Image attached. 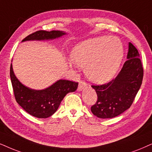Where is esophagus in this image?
Instances as JSON below:
<instances>
[{"label":"esophagus","instance_id":"34e87169","mask_svg":"<svg viewBox=\"0 0 152 152\" xmlns=\"http://www.w3.org/2000/svg\"><path fill=\"white\" fill-rule=\"evenodd\" d=\"M87 87V84L85 81L83 80H81V81L79 82V84H78V91H81L83 89Z\"/></svg>","mask_w":152,"mask_h":152}]
</instances>
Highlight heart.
Returning <instances> with one entry per match:
<instances>
[{"label":"heart","instance_id":"heart-1","mask_svg":"<svg viewBox=\"0 0 152 152\" xmlns=\"http://www.w3.org/2000/svg\"><path fill=\"white\" fill-rule=\"evenodd\" d=\"M124 47L115 36H99L80 43L71 52L75 64L85 68L88 79L102 84L112 79L121 64Z\"/></svg>","mask_w":152,"mask_h":152}]
</instances>
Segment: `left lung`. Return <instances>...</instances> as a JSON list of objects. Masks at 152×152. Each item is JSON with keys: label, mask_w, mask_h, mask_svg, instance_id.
Masks as SVG:
<instances>
[{"label": "left lung", "mask_w": 152, "mask_h": 152, "mask_svg": "<svg viewBox=\"0 0 152 152\" xmlns=\"http://www.w3.org/2000/svg\"><path fill=\"white\" fill-rule=\"evenodd\" d=\"M143 74L138 50L129 43L127 60L116 77L107 83L92 86L97 95L92 113L98 118H111L129 109L142 85Z\"/></svg>", "instance_id": "obj_1"}]
</instances>
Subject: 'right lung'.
Masks as SVG:
<instances>
[{
	"mask_svg": "<svg viewBox=\"0 0 152 152\" xmlns=\"http://www.w3.org/2000/svg\"><path fill=\"white\" fill-rule=\"evenodd\" d=\"M66 33L60 31H37L22 40L26 41H42L55 39L65 35ZM11 82L17 102L28 114L39 118L51 116L57 110L61 102L65 95L77 89L78 83L67 80H59L49 88L36 90L22 84L13 72L12 64L10 65Z\"/></svg>",
	"mask_w": 152,
	"mask_h": 152,
	"instance_id": "right-lung-1",
	"label": "right lung"
}]
</instances>
